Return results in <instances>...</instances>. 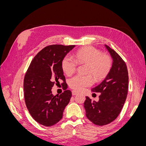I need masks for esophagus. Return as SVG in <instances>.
<instances>
[{
	"mask_svg": "<svg viewBox=\"0 0 146 146\" xmlns=\"http://www.w3.org/2000/svg\"><path fill=\"white\" fill-rule=\"evenodd\" d=\"M78 94V92H77V91H72V96H75V95H77V94Z\"/></svg>",
	"mask_w": 146,
	"mask_h": 146,
	"instance_id": "1",
	"label": "esophagus"
}]
</instances>
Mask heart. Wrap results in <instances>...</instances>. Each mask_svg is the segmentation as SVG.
I'll use <instances>...</instances> for the list:
<instances>
[{"mask_svg": "<svg viewBox=\"0 0 146 146\" xmlns=\"http://www.w3.org/2000/svg\"><path fill=\"white\" fill-rule=\"evenodd\" d=\"M73 58L65 56L61 61V68L68 76H71L77 69V64H86V76H77L69 80L72 89L81 91L93 83V76L96 81L102 80L110 73L112 68V60L109 55L102 54L101 51L94 47L87 46L77 50Z\"/></svg>", "mask_w": 146, "mask_h": 146, "instance_id": "1", "label": "heart"}]
</instances>
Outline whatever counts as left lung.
<instances>
[{"label": "left lung", "instance_id": "obj_1", "mask_svg": "<svg viewBox=\"0 0 146 146\" xmlns=\"http://www.w3.org/2000/svg\"><path fill=\"white\" fill-rule=\"evenodd\" d=\"M113 58V64L108 76L92 92H100L98 102L86 97L84 108L86 116L95 125L108 124L117 118L124 104L129 89V74L127 65L119 55L105 45Z\"/></svg>", "mask_w": 146, "mask_h": 146}]
</instances>
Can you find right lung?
I'll return each instance as SVG.
<instances>
[{
    "mask_svg": "<svg viewBox=\"0 0 146 146\" xmlns=\"http://www.w3.org/2000/svg\"><path fill=\"white\" fill-rule=\"evenodd\" d=\"M74 47L54 44L44 47L34 57L26 72L24 80L26 107L32 117L42 125L50 127L58 122L71 98V91L66 90L61 61ZM62 81L65 91L54 96L52 87Z\"/></svg>",
    "mask_w": 146,
    "mask_h": 146,
    "instance_id": "add662e5",
    "label": "right lung"
}]
</instances>
